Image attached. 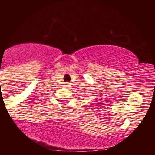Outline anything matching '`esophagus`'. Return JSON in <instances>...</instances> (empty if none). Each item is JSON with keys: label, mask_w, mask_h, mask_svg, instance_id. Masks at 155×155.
<instances>
[{"label": "esophagus", "mask_w": 155, "mask_h": 155, "mask_svg": "<svg viewBox=\"0 0 155 155\" xmlns=\"http://www.w3.org/2000/svg\"><path fill=\"white\" fill-rule=\"evenodd\" d=\"M70 85L71 84H69L68 83H66L65 84V87H66V88H68V87H70Z\"/></svg>", "instance_id": "1"}]
</instances>
